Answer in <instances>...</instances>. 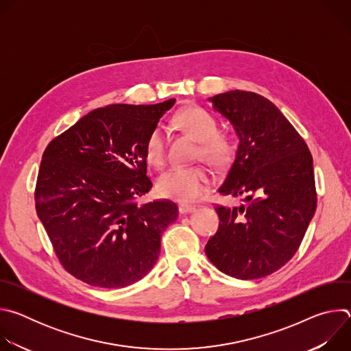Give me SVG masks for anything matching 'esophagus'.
<instances>
[{"instance_id": "34e87169", "label": "esophagus", "mask_w": 351, "mask_h": 351, "mask_svg": "<svg viewBox=\"0 0 351 351\" xmlns=\"http://www.w3.org/2000/svg\"><path fill=\"white\" fill-rule=\"evenodd\" d=\"M194 210H195L194 206H189V204H180V206H179V213H180V214H190V213H193Z\"/></svg>"}]
</instances>
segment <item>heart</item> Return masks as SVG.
Returning a JSON list of instances; mask_svg holds the SVG:
<instances>
[{"instance_id": "obj_1", "label": "heart", "mask_w": 351, "mask_h": 351, "mask_svg": "<svg viewBox=\"0 0 351 351\" xmlns=\"http://www.w3.org/2000/svg\"><path fill=\"white\" fill-rule=\"evenodd\" d=\"M176 123L198 141L197 156L215 168L230 164L234 145L232 138L219 132V123L213 114L202 107H187L175 117ZM168 132L165 126L157 125L145 138L144 153L149 164L161 167L167 154ZM211 175L203 165L172 167L165 171L157 182L161 195L180 203H191L202 197L211 186Z\"/></svg>"}]
</instances>
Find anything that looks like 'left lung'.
<instances>
[{
  "mask_svg": "<svg viewBox=\"0 0 351 351\" xmlns=\"http://www.w3.org/2000/svg\"><path fill=\"white\" fill-rule=\"evenodd\" d=\"M234 128L239 147L218 191L245 204L217 206L219 228L206 254L223 274L248 280L282 268L295 254L315 214L310 149L268 98L230 90L210 98Z\"/></svg>",
  "mask_w": 351,
  "mask_h": 351,
  "instance_id": "obj_1",
  "label": "left lung"
}]
</instances>
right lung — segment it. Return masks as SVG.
<instances>
[{
  "label": "right lung",
  "mask_w": 351,
  "mask_h": 351,
  "mask_svg": "<svg viewBox=\"0 0 351 351\" xmlns=\"http://www.w3.org/2000/svg\"><path fill=\"white\" fill-rule=\"evenodd\" d=\"M112 104L97 108L49 141L34 202L62 267L82 282L119 289L158 260L161 234L178 218L169 199L137 204L153 187L144 143L173 107Z\"/></svg>",
  "instance_id": "1"
}]
</instances>
